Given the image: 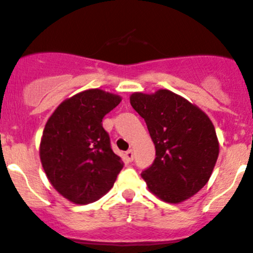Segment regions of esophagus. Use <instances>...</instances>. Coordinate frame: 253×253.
I'll return each mask as SVG.
<instances>
[{"mask_svg":"<svg viewBox=\"0 0 253 253\" xmlns=\"http://www.w3.org/2000/svg\"><path fill=\"white\" fill-rule=\"evenodd\" d=\"M125 159H126V160L128 162L133 161V151H132V150L126 151V153H125Z\"/></svg>","mask_w":253,"mask_h":253,"instance_id":"obj_1","label":"esophagus"}]
</instances>
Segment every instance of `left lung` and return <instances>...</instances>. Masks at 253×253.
I'll return each instance as SVG.
<instances>
[{"label": "left lung", "mask_w": 253, "mask_h": 253, "mask_svg": "<svg viewBox=\"0 0 253 253\" xmlns=\"http://www.w3.org/2000/svg\"><path fill=\"white\" fill-rule=\"evenodd\" d=\"M132 108L144 119L156 149L154 164L142 173L149 191L169 204H180L209 182L219 143L206 113L169 89L134 92Z\"/></svg>", "instance_id": "obj_1"}]
</instances>
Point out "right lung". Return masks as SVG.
<instances>
[{
	"label": "right lung",
	"instance_id": "add662e5",
	"mask_svg": "<svg viewBox=\"0 0 253 253\" xmlns=\"http://www.w3.org/2000/svg\"><path fill=\"white\" fill-rule=\"evenodd\" d=\"M121 100L115 93L86 89L63 100L47 120L40 160L52 187L66 200L91 204L113 188L124 165L111 150L102 121Z\"/></svg>",
	"mask_w": 253,
	"mask_h": 253
}]
</instances>
